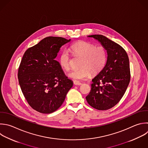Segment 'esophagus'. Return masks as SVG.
Listing matches in <instances>:
<instances>
[{"instance_id": "esophagus-1", "label": "esophagus", "mask_w": 148, "mask_h": 148, "mask_svg": "<svg viewBox=\"0 0 148 148\" xmlns=\"http://www.w3.org/2000/svg\"><path fill=\"white\" fill-rule=\"evenodd\" d=\"M73 84H75V85H77V86H80V85L82 84V83H80V82L77 81V80H74L73 81Z\"/></svg>"}]
</instances>
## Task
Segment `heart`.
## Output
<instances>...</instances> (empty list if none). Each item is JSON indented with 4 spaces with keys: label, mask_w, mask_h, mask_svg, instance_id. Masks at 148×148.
<instances>
[{
    "label": "heart",
    "mask_w": 148,
    "mask_h": 148,
    "mask_svg": "<svg viewBox=\"0 0 148 148\" xmlns=\"http://www.w3.org/2000/svg\"><path fill=\"white\" fill-rule=\"evenodd\" d=\"M71 50L76 57L82 58L80 67L81 68L72 71L68 76L76 80H84L91 73L95 75L104 68L108 59V51L105 47L94 45L84 41L75 43L71 47ZM61 67L66 71L71 68V57L68 51H62L58 60Z\"/></svg>",
    "instance_id": "obj_1"
}]
</instances>
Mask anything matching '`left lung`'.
Wrapping results in <instances>:
<instances>
[{
  "label": "left lung",
  "instance_id": "1",
  "mask_svg": "<svg viewBox=\"0 0 148 148\" xmlns=\"http://www.w3.org/2000/svg\"><path fill=\"white\" fill-rule=\"evenodd\" d=\"M98 40L108 51L106 64L92 80L86 97L92 108L105 110L115 106L124 95L130 80L129 59L125 50L101 35L88 36Z\"/></svg>",
  "mask_w": 148,
  "mask_h": 148
}]
</instances>
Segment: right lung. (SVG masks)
Listing matches in <instances>:
<instances>
[{
  "instance_id": "right-lung-1",
  "label": "right lung",
  "mask_w": 148,
  "mask_h": 148,
  "mask_svg": "<svg viewBox=\"0 0 148 148\" xmlns=\"http://www.w3.org/2000/svg\"><path fill=\"white\" fill-rule=\"evenodd\" d=\"M70 40L62 37L45 38L28 49L23 57L18 71L19 84L28 104L40 113L57 110L73 86L55 60L61 47Z\"/></svg>"
}]
</instances>
